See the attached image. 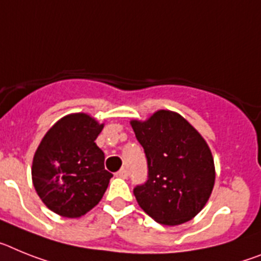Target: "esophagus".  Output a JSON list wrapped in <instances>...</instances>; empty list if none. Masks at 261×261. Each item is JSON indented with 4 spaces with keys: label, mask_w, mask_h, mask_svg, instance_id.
Segmentation results:
<instances>
[{
    "label": "esophagus",
    "mask_w": 261,
    "mask_h": 261,
    "mask_svg": "<svg viewBox=\"0 0 261 261\" xmlns=\"http://www.w3.org/2000/svg\"><path fill=\"white\" fill-rule=\"evenodd\" d=\"M115 176H117V177H119V178H127V177H128L127 169L122 168L121 171H118L117 173H115Z\"/></svg>",
    "instance_id": "34e87169"
}]
</instances>
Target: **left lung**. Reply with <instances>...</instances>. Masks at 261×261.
Instances as JSON below:
<instances>
[{
	"label": "left lung",
	"mask_w": 261,
	"mask_h": 261,
	"mask_svg": "<svg viewBox=\"0 0 261 261\" xmlns=\"http://www.w3.org/2000/svg\"><path fill=\"white\" fill-rule=\"evenodd\" d=\"M130 124L148 163V180L134 189L139 206L165 226L193 219L214 188L215 165L209 144L172 110H158L144 121L131 119Z\"/></svg>",
	"instance_id": "obj_1"
}]
</instances>
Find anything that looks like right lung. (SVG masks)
<instances>
[{
	"instance_id": "add662e5",
	"label": "right lung",
	"mask_w": 261,
	"mask_h": 261,
	"mask_svg": "<svg viewBox=\"0 0 261 261\" xmlns=\"http://www.w3.org/2000/svg\"><path fill=\"white\" fill-rule=\"evenodd\" d=\"M103 123L87 113L60 118L40 140L31 167L36 194L51 212L80 218L101 201L113 174L94 140Z\"/></svg>"
}]
</instances>
